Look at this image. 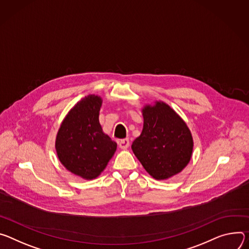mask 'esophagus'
Here are the masks:
<instances>
[{
  "instance_id": "esophagus-1",
  "label": "esophagus",
  "mask_w": 249,
  "mask_h": 249,
  "mask_svg": "<svg viewBox=\"0 0 249 249\" xmlns=\"http://www.w3.org/2000/svg\"><path fill=\"white\" fill-rule=\"evenodd\" d=\"M119 146H120L121 149H126L129 146V140L128 139L122 140L119 143Z\"/></svg>"
}]
</instances>
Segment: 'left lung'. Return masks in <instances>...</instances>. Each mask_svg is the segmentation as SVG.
I'll list each match as a JSON object with an SVG mask.
<instances>
[{"instance_id": "left-lung-1", "label": "left lung", "mask_w": 249, "mask_h": 249, "mask_svg": "<svg viewBox=\"0 0 249 249\" xmlns=\"http://www.w3.org/2000/svg\"><path fill=\"white\" fill-rule=\"evenodd\" d=\"M143 128L131 149L146 172L156 180L180 173L191 160L193 137L186 123L164 102L142 108Z\"/></svg>"}]
</instances>
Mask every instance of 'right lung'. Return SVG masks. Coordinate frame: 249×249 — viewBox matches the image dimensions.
Instances as JSON below:
<instances>
[{
  "label": "right lung",
  "instance_id": "1",
  "mask_svg": "<svg viewBox=\"0 0 249 249\" xmlns=\"http://www.w3.org/2000/svg\"><path fill=\"white\" fill-rule=\"evenodd\" d=\"M102 98L89 95L78 102L63 120L55 141L58 159L71 173L86 180L97 178L117 150L99 122Z\"/></svg>",
  "mask_w": 249,
  "mask_h": 249
}]
</instances>
